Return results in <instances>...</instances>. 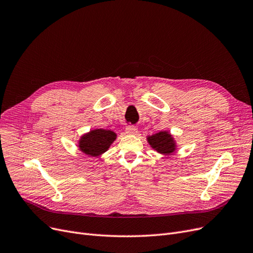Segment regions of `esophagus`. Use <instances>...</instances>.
I'll return each instance as SVG.
<instances>
[{
    "mask_svg": "<svg viewBox=\"0 0 253 253\" xmlns=\"http://www.w3.org/2000/svg\"><path fill=\"white\" fill-rule=\"evenodd\" d=\"M126 133L127 135H137L138 133V128L134 126H127L126 129Z\"/></svg>",
    "mask_w": 253,
    "mask_h": 253,
    "instance_id": "1",
    "label": "esophagus"
}]
</instances>
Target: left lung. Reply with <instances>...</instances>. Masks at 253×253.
<instances>
[{"label":"left lung","mask_w":253,"mask_h":253,"mask_svg":"<svg viewBox=\"0 0 253 253\" xmlns=\"http://www.w3.org/2000/svg\"><path fill=\"white\" fill-rule=\"evenodd\" d=\"M147 142L151 148L164 156L172 155L176 150V142L168 130H161L151 136H147Z\"/></svg>","instance_id":"8db88e82"}]
</instances>
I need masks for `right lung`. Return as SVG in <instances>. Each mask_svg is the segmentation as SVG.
Returning <instances> with one entry per match:
<instances>
[{
    "instance_id": "add662e5",
    "label": "right lung",
    "mask_w": 253,
    "mask_h": 253,
    "mask_svg": "<svg viewBox=\"0 0 253 253\" xmlns=\"http://www.w3.org/2000/svg\"><path fill=\"white\" fill-rule=\"evenodd\" d=\"M117 135L111 129L95 128L80 138L78 147L83 154L90 157H98L109 149Z\"/></svg>"
}]
</instances>
